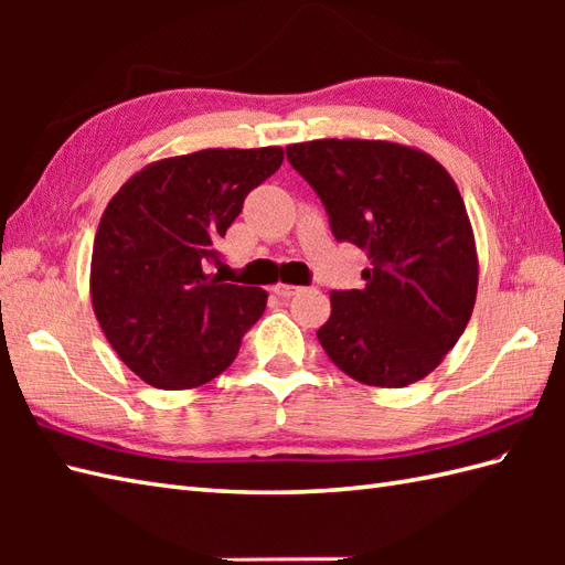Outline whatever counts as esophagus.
Returning <instances> with one entry per match:
<instances>
[{
    "mask_svg": "<svg viewBox=\"0 0 565 565\" xmlns=\"http://www.w3.org/2000/svg\"><path fill=\"white\" fill-rule=\"evenodd\" d=\"M298 291H301V289H298V286H294V284H276L274 286V294L281 296V298H291Z\"/></svg>",
    "mask_w": 565,
    "mask_h": 565,
    "instance_id": "obj_1",
    "label": "esophagus"
}]
</instances>
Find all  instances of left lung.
Returning a JSON list of instances; mask_svg holds the SVG:
<instances>
[{
  "mask_svg": "<svg viewBox=\"0 0 565 565\" xmlns=\"http://www.w3.org/2000/svg\"><path fill=\"white\" fill-rule=\"evenodd\" d=\"M286 158L326 203L334 237L371 259L364 289L330 294L322 350L366 386L425 379L476 306L478 252L459 186L431 154L391 140L294 142Z\"/></svg>",
  "mask_w": 565,
  "mask_h": 565,
  "instance_id": "1",
  "label": "left lung"
}]
</instances>
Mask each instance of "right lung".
Returning a JSON list of instances; mask_svg holds the SVG:
<instances>
[{
	"label": "right lung",
	"mask_w": 565,
	"mask_h": 565,
	"mask_svg": "<svg viewBox=\"0 0 565 565\" xmlns=\"http://www.w3.org/2000/svg\"><path fill=\"white\" fill-rule=\"evenodd\" d=\"M279 146L209 148L150 162L104 209L92 249L94 316L121 362L154 388L184 391L231 366L267 291L206 274L215 243Z\"/></svg>",
	"instance_id": "right-lung-1"
}]
</instances>
